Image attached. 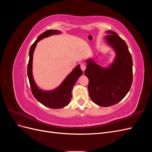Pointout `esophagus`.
Instances as JSON below:
<instances>
[{
	"instance_id": "esophagus-1",
	"label": "esophagus",
	"mask_w": 152,
	"mask_h": 152,
	"mask_svg": "<svg viewBox=\"0 0 152 152\" xmlns=\"http://www.w3.org/2000/svg\"><path fill=\"white\" fill-rule=\"evenodd\" d=\"M80 68H81V70H82V71L84 72V70H86V65H84V64L81 63V64H80Z\"/></svg>"
}]
</instances>
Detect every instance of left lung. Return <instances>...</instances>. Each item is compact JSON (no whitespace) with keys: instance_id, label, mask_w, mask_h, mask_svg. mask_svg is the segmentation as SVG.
Wrapping results in <instances>:
<instances>
[{"instance_id":"obj_1","label":"left lung","mask_w":152,"mask_h":152,"mask_svg":"<svg viewBox=\"0 0 152 152\" xmlns=\"http://www.w3.org/2000/svg\"><path fill=\"white\" fill-rule=\"evenodd\" d=\"M107 33L105 40L116 53L113 63L104 68L88 59L84 71L89 79L91 99L104 107L121 102L129 91L132 82V59L126 42L116 32L108 30Z\"/></svg>"}]
</instances>
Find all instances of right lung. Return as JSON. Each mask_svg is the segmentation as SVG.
<instances>
[{
	"mask_svg": "<svg viewBox=\"0 0 152 152\" xmlns=\"http://www.w3.org/2000/svg\"><path fill=\"white\" fill-rule=\"evenodd\" d=\"M61 31L58 30H49L40 35L38 38L31 45L29 50V61L27 67V74L30 85L31 93L35 99L45 107L53 109H60L67 106L72 98V90L79 77L82 75L80 65H77L73 71L64 80L61 84L50 91H45L39 89L36 85L32 75V61L33 54L37 43L41 39L47 37L51 35L59 34Z\"/></svg>",
	"mask_w": 152,
	"mask_h": 152,
	"instance_id": "obj_1",
	"label": "right lung"
}]
</instances>
